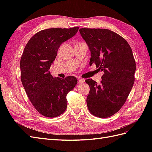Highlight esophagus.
<instances>
[{
  "label": "esophagus",
  "instance_id": "esophagus-1",
  "mask_svg": "<svg viewBox=\"0 0 152 152\" xmlns=\"http://www.w3.org/2000/svg\"><path fill=\"white\" fill-rule=\"evenodd\" d=\"M78 83H82L83 82V80L78 79Z\"/></svg>",
  "mask_w": 152,
  "mask_h": 152
}]
</instances>
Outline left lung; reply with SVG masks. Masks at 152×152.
Returning a JSON list of instances; mask_svg holds the SVG:
<instances>
[{
  "label": "left lung",
  "instance_id": "1",
  "mask_svg": "<svg viewBox=\"0 0 152 152\" xmlns=\"http://www.w3.org/2000/svg\"><path fill=\"white\" fill-rule=\"evenodd\" d=\"M80 33L91 51L89 64L103 71L99 85L92 79L86 82L89 112L105 118L118 112L127 100L134 82L136 63L129 44L120 35L103 28H82Z\"/></svg>",
  "mask_w": 152,
  "mask_h": 152
}]
</instances>
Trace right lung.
Segmentation results:
<instances>
[{"label": "right lung", "mask_w": 152, "mask_h": 152, "mask_svg": "<svg viewBox=\"0 0 152 152\" xmlns=\"http://www.w3.org/2000/svg\"><path fill=\"white\" fill-rule=\"evenodd\" d=\"M78 28L40 31L25 47L20 61L22 84L32 104L45 117H57L66 110V95L78 83L72 76L64 79L53 78L50 69L61 45L74 37Z\"/></svg>", "instance_id": "obj_1"}]
</instances>
